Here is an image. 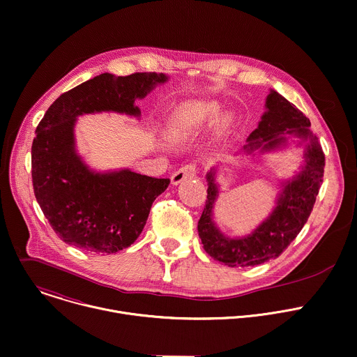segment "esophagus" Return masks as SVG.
<instances>
[{
  "label": "esophagus",
  "mask_w": 357,
  "mask_h": 357,
  "mask_svg": "<svg viewBox=\"0 0 357 357\" xmlns=\"http://www.w3.org/2000/svg\"><path fill=\"white\" fill-rule=\"evenodd\" d=\"M197 171H196V165L193 164H188V165H183L182 168H179L172 176H171V182L172 185H178L181 183L182 181L185 179H193L196 176Z\"/></svg>",
  "instance_id": "esophagus-1"
}]
</instances>
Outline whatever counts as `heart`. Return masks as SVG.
I'll return each instance as SVG.
<instances>
[{
    "instance_id": "obj_1",
    "label": "heart",
    "mask_w": 357,
    "mask_h": 357,
    "mask_svg": "<svg viewBox=\"0 0 357 357\" xmlns=\"http://www.w3.org/2000/svg\"><path fill=\"white\" fill-rule=\"evenodd\" d=\"M220 113V105L215 102H195L188 105L167 132L172 142L189 139L206 126L213 123Z\"/></svg>"
}]
</instances>
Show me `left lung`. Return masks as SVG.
<instances>
[{
  "instance_id": "obj_1",
  "label": "left lung",
  "mask_w": 357,
  "mask_h": 357,
  "mask_svg": "<svg viewBox=\"0 0 357 357\" xmlns=\"http://www.w3.org/2000/svg\"><path fill=\"white\" fill-rule=\"evenodd\" d=\"M266 112L258 128L250 135L244 151H272L286 143V135H293L304 142L305 165L291 181L283 183L271 215L250 235L229 238L213 221V208L218 196L215 169L207 175V200L197 231L204 251L214 259L231 268H248L278 258L298 235L314 207L322 183L325 157L318 139L310 130V119L276 91L266 98Z\"/></svg>"
}]
</instances>
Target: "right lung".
I'll list each match as a JSON object with an SVG mask.
<instances>
[{"label":"right lung","mask_w":357,"mask_h":357,"mask_svg":"<svg viewBox=\"0 0 357 357\" xmlns=\"http://www.w3.org/2000/svg\"><path fill=\"white\" fill-rule=\"evenodd\" d=\"M165 74L135 73L93 77L60 95L36 128L32 182L36 200L59 238L93 254L110 255L130 247L142 234L153 202L169 179L130 169L92 171L75 151L78 116L99 112L140 116L143 99Z\"/></svg>","instance_id":"add662e5"}]
</instances>
